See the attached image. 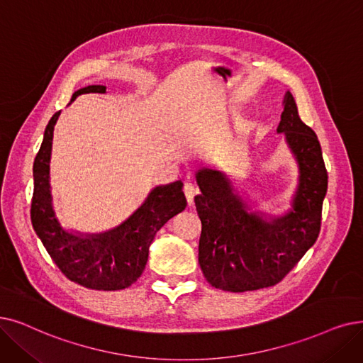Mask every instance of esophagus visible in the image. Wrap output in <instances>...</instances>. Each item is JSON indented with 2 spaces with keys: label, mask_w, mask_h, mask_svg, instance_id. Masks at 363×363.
<instances>
[{
  "label": "esophagus",
  "mask_w": 363,
  "mask_h": 363,
  "mask_svg": "<svg viewBox=\"0 0 363 363\" xmlns=\"http://www.w3.org/2000/svg\"><path fill=\"white\" fill-rule=\"evenodd\" d=\"M197 193H199V190H197L196 185H193V184H190V182H186V184L184 185V194H185V199H186L188 204H193L194 196H196Z\"/></svg>",
  "instance_id": "34e87169"
}]
</instances>
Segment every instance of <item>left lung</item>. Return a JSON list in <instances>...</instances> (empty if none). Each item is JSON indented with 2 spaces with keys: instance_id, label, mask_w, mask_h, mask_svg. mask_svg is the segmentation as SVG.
<instances>
[{
  "instance_id": "obj_1",
  "label": "left lung",
  "mask_w": 363,
  "mask_h": 363,
  "mask_svg": "<svg viewBox=\"0 0 363 363\" xmlns=\"http://www.w3.org/2000/svg\"><path fill=\"white\" fill-rule=\"evenodd\" d=\"M298 164V184L291 209L283 215L252 211L227 173L201 167L196 173L201 220L199 264L216 289L246 292L274 286L318 240L328 173L322 148L298 116L286 91L277 125Z\"/></svg>"
}]
</instances>
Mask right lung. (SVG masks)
<instances>
[{"mask_svg":"<svg viewBox=\"0 0 363 363\" xmlns=\"http://www.w3.org/2000/svg\"><path fill=\"white\" fill-rule=\"evenodd\" d=\"M84 93H106V87H83L72 94L71 102ZM59 116L60 111L47 124L34 162L33 227L55 264L69 280L96 291L129 288L145 269L155 233L185 209L184 184L175 181L152 188L145 201L128 219L108 231L82 233L64 228L53 208L50 185L52 140Z\"/></svg>","mask_w":363,"mask_h":363,"instance_id":"obj_1","label":"right lung"}]
</instances>
